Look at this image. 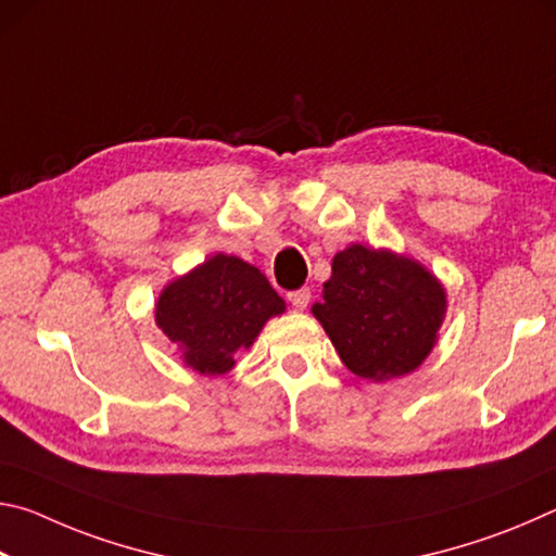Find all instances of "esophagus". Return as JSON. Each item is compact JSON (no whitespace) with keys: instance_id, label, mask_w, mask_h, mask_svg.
Instances as JSON below:
<instances>
[{"instance_id":"1","label":"esophagus","mask_w":556,"mask_h":556,"mask_svg":"<svg viewBox=\"0 0 556 556\" xmlns=\"http://www.w3.org/2000/svg\"><path fill=\"white\" fill-rule=\"evenodd\" d=\"M287 299H289L291 306L299 308V312H301V308H306L308 301H312V289L301 287V289H296V291H289Z\"/></svg>"}]
</instances>
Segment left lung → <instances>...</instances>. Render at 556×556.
I'll use <instances>...</instances> for the list:
<instances>
[{"instance_id":"8db88e82","label":"left lung","mask_w":556,"mask_h":556,"mask_svg":"<svg viewBox=\"0 0 556 556\" xmlns=\"http://www.w3.org/2000/svg\"><path fill=\"white\" fill-rule=\"evenodd\" d=\"M331 269L312 312L345 368L380 382L421 365L446 312L437 277L414 260L363 244L338 252Z\"/></svg>"}]
</instances>
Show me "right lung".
Returning <instances> with one entry per match:
<instances>
[{"label": "right lung", "instance_id": "right-lung-1", "mask_svg": "<svg viewBox=\"0 0 556 556\" xmlns=\"http://www.w3.org/2000/svg\"><path fill=\"white\" fill-rule=\"evenodd\" d=\"M281 312L285 299L257 267L215 255L162 291L156 324L181 345L186 365L223 375L235 365V351L250 348L267 318Z\"/></svg>", "mask_w": 556, "mask_h": 556}]
</instances>
